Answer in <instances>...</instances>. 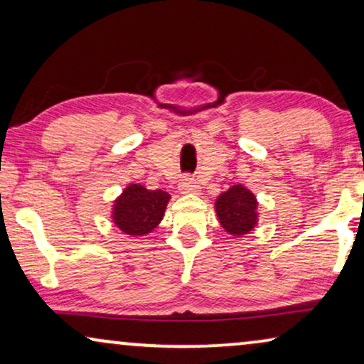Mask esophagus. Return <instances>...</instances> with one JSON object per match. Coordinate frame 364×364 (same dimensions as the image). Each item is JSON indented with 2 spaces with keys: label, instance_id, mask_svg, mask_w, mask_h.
Masks as SVG:
<instances>
[{
  "label": "esophagus",
  "instance_id": "34e87169",
  "mask_svg": "<svg viewBox=\"0 0 364 364\" xmlns=\"http://www.w3.org/2000/svg\"><path fill=\"white\" fill-rule=\"evenodd\" d=\"M178 188H181L182 193H200V186H198V182L192 177H183Z\"/></svg>",
  "mask_w": 364,
  "mask_h": 364
}]
</instances>
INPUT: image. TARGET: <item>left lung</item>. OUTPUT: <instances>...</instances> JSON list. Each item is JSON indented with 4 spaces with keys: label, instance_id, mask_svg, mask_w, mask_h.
<instances>
[{
    "label": "left lung",
    "instance_id": "1",
    "mask_svg": "<svg viewBox=\"0 0 364 364\" xmlns=\"http://www.w3.org/2000/svg\"><path fill=\"white\" fill-rule=\"evenodd\" d=\"M257 197L242 183L232 186L215 200V212L223 230L233 237H242L257 225Z\"/></svg>",
    "mask_w": 364,
    "mask_h": 364
}]
</instances>
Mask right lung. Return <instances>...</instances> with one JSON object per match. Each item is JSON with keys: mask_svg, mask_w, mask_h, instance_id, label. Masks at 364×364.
I'll list each match as a JSON object with an SVG mask.
<instances>
[{"mask_svg": "<svg viewBox=\"0 0 364 364\" xmlns=\"http://www.w3.org/2000/svg\"><path fill=\"white\" fill-rule=\"evenodd\" d=\"M168 198L171 196L161 188L149 191L139 183H131L114 200L112 222L131 237L147 235L161 223Z\"/></svg>", "mask_w": 364, "mask_h": 364, "instance_id": "add662e5", "label": "right lung"}]
</instances>
